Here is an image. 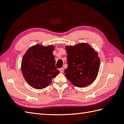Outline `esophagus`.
Wrapping results in <instances>:
<instances>
[{"label":"esophagus","instance_id":"obj_1","mask_svg":"<svg viewBox=\"0 0 124 124\" xmlns=\"http://www.w3.org/2000/svg\"><path fill=\"white\" fill-rule=\"evenodd\" d=\"M59 70H60V72H61V73H62L63 72V70H64V68H60V69H59Z\"/></svg>","mask_w":124,"mask_h":124}]
</instances>
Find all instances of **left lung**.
<instances>
[{"label":"left lung","mask_w":124,"mask_h":124,"mask_svg":"<svg viewBox=\"0 0 124 124\" xmlns=\"http://www.w3.org/2000/svg\"><path fill=\"white\" fill-rule=\"evenodd\" d=\"M68 68L65 76L73 85L84 87L95 80L99 71L98 53L87 43L66 46Z\"/></svg>","instance_id":"1"}]
</instances>
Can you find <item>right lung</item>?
I'll return each mask as SVG.
<instances>
[{
  "label": "right lung",
  "mask_w": 124,
  "mask_h": 124,
  "mask_svg": "<svg viewBox=\"0 0 124 124\" xmlns=\"http://www.w3.org/2000/svg\"><path fill=\"white\" fill-rule=\"evenodd\" d=\"M53 45L37 44L30 47L23 55L21 71L25 80L33 88L46 87L60 73L55 67Z\"/></svg>",
  "instance_id": "obj_1"
}]
</instances>
